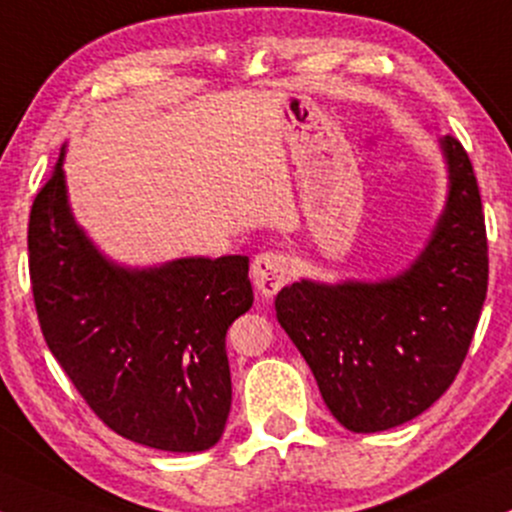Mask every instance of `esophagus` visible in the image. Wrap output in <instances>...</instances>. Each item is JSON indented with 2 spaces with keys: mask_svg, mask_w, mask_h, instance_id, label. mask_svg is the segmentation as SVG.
I'll return each mask as SVG.
<instances>
[{
  "mask_svg": "<svg viewBox=\"0 0 512 512\" xmlns=\"http://www.w3.org/2000/svg\"><path fill=\"white\" fill-rule=\"evenodd\" d=\"M287 275H290V258L278 251H266L258 254L251 263V280L263 300H271L275 292L285 285Z\"/></svg>",
  "mask_w": 512,
  "mask_h": 512,
  "instance_id": "esophagus-1",
  "label": "esophagus"
}]
</instances>
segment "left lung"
I'll list each match as a JSON object with an SVG mask.
<instances>
[{"instance_id":"obj_1","label":"left lung","mask_w":512,"mask_h":512,"mask_svg":"<svg viewBox=\"0 0 512 512\" xmlns=\"http://www.w3.org/2000/svg\"><path fill=\"white\" fill-rule=\"evenodd\" d=\"M447 198L421 254L382 280H297L275 314L307 360L324 404L353 433L421 416L455 382L488 285L486 225L467 152L438 140Z\"/></svg>"}]
</instances>
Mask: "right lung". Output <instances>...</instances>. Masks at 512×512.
I'll use <instances>...</instances> for the list:
<instances>
[{"instance_id":"obj_1","label":"right lung","mask_w":512,"mask_h":512,"mask_svg":"<svg viewBox=\"0 0 512 512\" xmlns=\"http://www.w3.org/2000/svg\"><path fill=\"white\" fill-rule=\"evenodd\" d=\"M65 149L28 222L45 343L118 435L164 452L210 450L232 406L227 329L254 304L249 256L113 261L74 220Z\"/></svg>"}]
</instances>
